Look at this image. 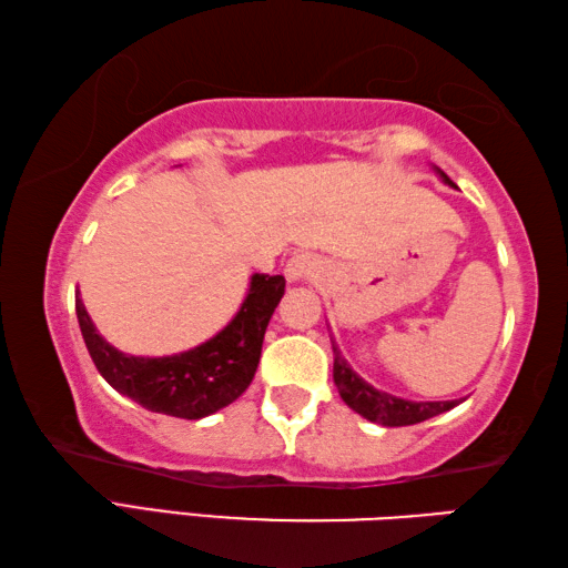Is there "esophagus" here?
Here are the masks:
<instances>
[{
	"mask_svg": "<svg viewBox=\"0 0 568 568\" xmlns=\"http://www.w3.org/2000/svg\"><path fill=\"white\" fill-rule=\"evenodd\" d=\"M320 272V262L310 254H294L286 264V278L292 282H300V278H310Z\"/></svg>",
	"mask_w": 568,
	"mask_h": 568,
	"instance_id": "obj_1",
	"label": "esophagus"
}]
</instances>
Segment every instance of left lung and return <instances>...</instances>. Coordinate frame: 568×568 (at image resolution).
Segmentation results:
<instances>
[{
  "label": "left lung",
  "mask_w": 568,
  "mask_h": 568,
  "mask_svg": "<svg viewBox=\"0 0 568 568\" xmlns=\"http://www.w3.org/2000/svg\"><path fill=\"white\" fill-rule=\"evenodd\" d=\"M444 182H449V176L442 174ZM334 384L339 389V396L344 404L362 414L364 419L382 426H409L432 419L436 414H444L454 409L459 399L454 402H409L392 396L386 392L374 389L372 384H366L359 374H356L349 364H346L339 349L334 346Z\"/></svg>",
  "instance_id": "left-lung-1"
}]
</instances>
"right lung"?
Wrapping results in <instances>:
<instances>
[{
    "mask_svg": "<svg viewBox=\"0 0 568 568\" xmlns=\"http://www.w3.org/2000/svg\"><path fill=\"white\" fill-rule=\"evenodd\" d=\"M284 276L254 274L242 310L212 339L172 356H132L99 336L82 300L77 320L99 374L144 409L202 419L232 404L252 384L266 324L284 296Z\"/></svg>",
    "mask_w": 568,
    "mask_h": 568,
    "instance_id": "1",
    "label": "right lung"
}]
</instances>
